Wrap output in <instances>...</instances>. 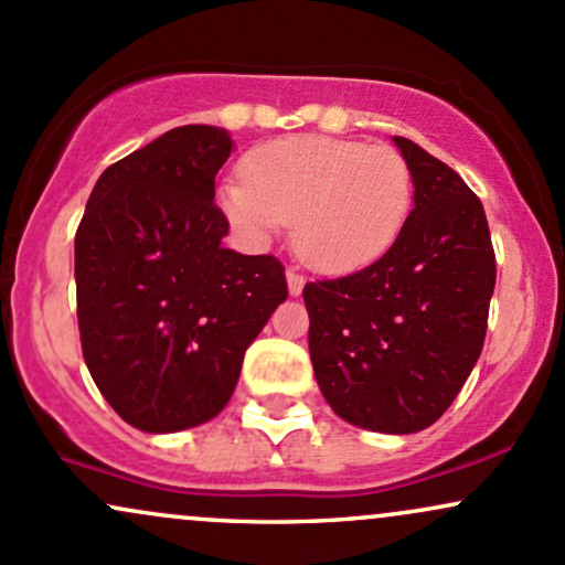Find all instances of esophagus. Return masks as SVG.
Wrapping results in <instances>:
<instances>
[{
    "label": "esophagus",
    "mask_w": 565,
    "mask_h": 565,
    "mask_svg": "<svg viewBox=\"0 0 565 565\" xmlns=\"http://www.w3.org/2000/svg\"><path fill=\"white\" fill-rule=\"evenodd\" d=\"M287 281H289V295H300L305 287V276L297 268H287Z\"/></svg>",
    "instance_id": "34e87169"
}]
</instances>
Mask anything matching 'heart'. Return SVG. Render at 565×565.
Returning a JSON list of instances; mask_svg holds the SVG:
<instances>
[{"label": "heart", "instance_id": "obj_1", "mask_svg": "<svg viewBox=\"0 0 565 565\" xmlns=\"http://www.w3.org/2000/svg\"><path fill=\"white\" fill-rule=\"evenodd\" d=\"M220 204L249 242L295 220V249L313 268L348 274L391 249L412 206V172L387 146L297 135L249 153Z\"/></svg>", "mask_w": 565, "mask_h": 565}]
</instances>
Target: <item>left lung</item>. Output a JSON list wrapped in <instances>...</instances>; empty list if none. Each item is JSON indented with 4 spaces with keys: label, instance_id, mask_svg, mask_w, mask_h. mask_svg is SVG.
I'll use <instances>...</instances> for the list:
<instances>
[{
    "label": "left lung",
    "instance_id": "obj_1",
    "mask_svg": "<svg viewBox=\"0 0 565 565\" xmlns=\"http://www.w3.org/2000/svg\"><path fill=\"white\" fill-rule=\"evenodd\" d=\"M414 180V210L366 268L308 281V348L329 406L377 433L430 427L483 350L497 281L481 199L449 164L395 138Z\"/></svg>",
    "mask_w": 565,
    "mask_h": 565
}]
</instances>
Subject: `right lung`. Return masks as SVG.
Instances as JSON below:
<instances>
[{
    "label": "right lung",
    "instance_id": "right-lung-1",
    "mask_svg": "<svg viewBox=\"0 0 565 565\" xmlns=\"http://www.w3.org/2000/svg\"><path fill=\"white\" fill-rule=\"evenodd\" d=\"M231 146L220 127L170 129L100 174L76 228L84 364L138 430L223 412L246 348L289 295L281 260L220 244L215 174Z\"/></svg>",
    "mask_w": 565,
    "mask_h": 565
}]
</instances>
